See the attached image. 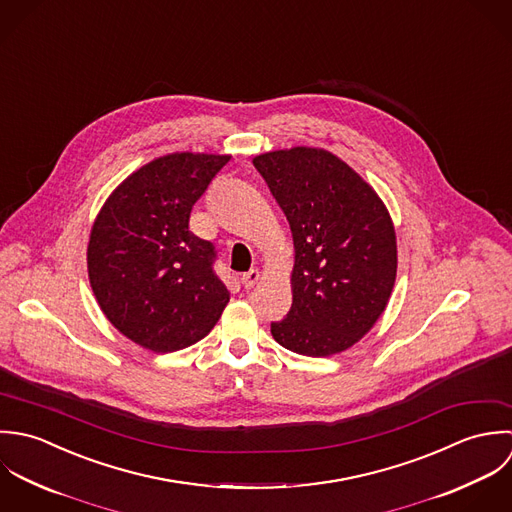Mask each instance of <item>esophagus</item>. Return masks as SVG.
<instances>
[{
    "instance_id": "34e87169",
    "label": "esophagus",
    "mask_w": 512,
    "mask_h": 512,
    "mask_svg": "<svg viewBox=\"0 0 512 512\" xmlns=\"http://www.w3.org/2000/svg\"><path fill=\"white\" fill-rule=\"evenodd\" d=\"M261 279V275H259V271L257 269H251L249 273H245L243 277H241V285L245 287V289H251V287H255L257 285V281Z\"/></svg>"
}]
</instances>
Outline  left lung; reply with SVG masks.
Masks as SVG:
<instances>
[{
    "instance_id": "1",
    "label": "left lung",
    "mask_w": 512,
    "mask_h": 512,
    "mask_svg": "<svg viewBox=\"0 0 512 512\" xmlns=\"http://www.w3.org/2000/svg\"><path fill=\"white\" fill-rule=\"evenodd\" d=\"M291 225L293 305L273 338L303 356L354 346L388 307L396 229L376 190L324 148L295 146L253 158Z\"/></svg>"
}]
</instances>
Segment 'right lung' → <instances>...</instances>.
Listing matches in <instances>:
<instances>
[{
	"label": "right lung",
	"instance_id": "obj_1",
	"mask_svg": "<svg viewBox=\"0 0 512 512\" xmlns=\"http://www.w3.org/2000/svg\"><path fill=\"white\" fill-rule=\"evenodd\" d=\"M227 154L174 152L132 172L106 198L89 237L87 267L110 324L152 352L188 348L229 303L215 251L190 231V213Z\"/></svg>",
	"mask_w": 512,
	"mask_h": 512
}]
</instances>
